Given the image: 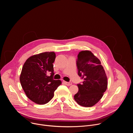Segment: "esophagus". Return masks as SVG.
Wrapping results in <instances>:
<instances>
[{
	"mask_svg": "<svg viewBox=\"0 0 133 133\" xmlns=\"http://www.w3.org/2000/svg\"><path fill=\"white\" fill-rule=\"evenodd\" d=\"M63 82L64 83V84L67 86H70L72 84L71 82H65V81H63Z\"/></svg>",
	"mask_w": 133,
	"mask_h": 133,
	"instance_id": "esophagus-1",
	"label": "esophagus"
}]
</instances>
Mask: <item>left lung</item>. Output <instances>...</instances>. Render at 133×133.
Wrapping results in <instances>:
<instances>
[{
  "label": "left lung",
  "instance_id": "1",
  "mask_svg": "<svg viewBox=\"0 0 133 133\" xmlns=\"http://www.w3.org/2000/svg\"><path fill=\"white\" fill-rule=\"evenodd\" d=\"M78 75L83 79L78 84V91L75 101L84 107L97 103L107 88V78L101 61L89 50L79 52L76 61Z\"/></svg>",
  "mask_w": 133,
  "mask_h": 133
}]
</instances>
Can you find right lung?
<instances>
[{
    "mask_svg": "<svg viewBox=\"0 0 133 133\" xmlns=\"http://www.w3.org/2000/svg\"><path fill=\"white\" fill-rule=\"evenodd\" d=\"M54 52H45L33 55L23 65L20 82L27 97L33 102L43 105L54 97V91L61 85L60 80H54L53 63Z\"/></svg>",
    "mask_w": 133,
    "mask_h": 133,
    "instance_id": "obj_1",
    "label": "right lung"
}]
</instances>
